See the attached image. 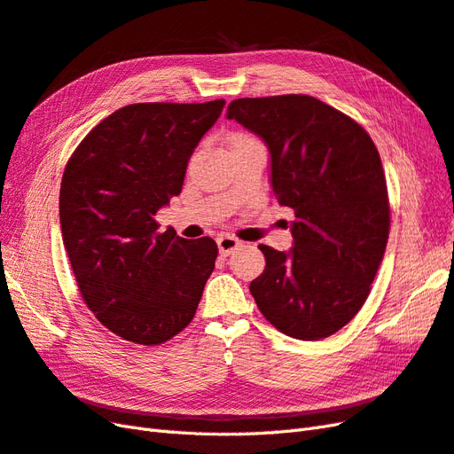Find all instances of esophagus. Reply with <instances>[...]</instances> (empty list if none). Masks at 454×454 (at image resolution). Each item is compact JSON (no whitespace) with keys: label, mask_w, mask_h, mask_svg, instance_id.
<instances>
[{"label":"esophagus","mask_w":454,"mask_h":454,"mask_svg":"<svg viewBox=\"0 0 454 454\" xmlns=\"http://www.w3.org/2000/svg\"><path fill=\"white\" fill-rule=\"evenodd\" d=\"M216 245H218V251H220V254H223V256H228L230 253H234L238 247H241V241H239V239H236L234 236H228V234H224V236H220V238L216 239Z\"/></svg>","instance_id":"1"}]
</instances>
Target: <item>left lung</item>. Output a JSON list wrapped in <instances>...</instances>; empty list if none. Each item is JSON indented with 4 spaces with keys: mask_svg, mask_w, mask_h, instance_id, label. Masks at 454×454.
I'll list each match as a JSON object with an SVG mask.
<instances>
[{
    "mask_svg": "<svg viewBox=\"0 0 454 454\" xmlns=\"http://www.w3.org/2000/svg\"><path fill=\"white\" fill-rule=\"evenodd\" d=\"M226 115L266 142L271 190L294 211L293 249L258 245L266 268L249 291L283 334L325 339L365 304L386 251L390 201L379 150L357 121L308 95L238 98Z\"/></svg>",
    "mask_w": 454,
    "mask_h": 454,
    "instance_id": "obj_1",
    "label": "left lung"
}]
</instances>
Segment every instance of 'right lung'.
Returning a JSON list of instances; mask_svg holds the SVG:
<instances>
[{"label":"right lung","mask_w":454,"mask_h":454,"mask_svg":"<svg viewBox=\"0 0 454 454\" xmlns=\"http://www.w3.org/2000/svg\"><path fill=\"white\" fill-rule=\"evenodd\" d=\"M226 102H138L75 148L60 183V230L77 287L123 340L155 346L188 327L218 254L211 238L160 231L155 213L183 190L186 165Z\"/></svg>","instance_id":"add662e5"}]
</instances>
